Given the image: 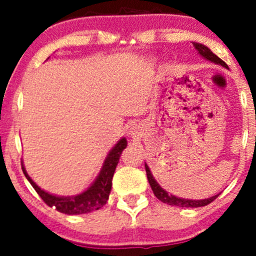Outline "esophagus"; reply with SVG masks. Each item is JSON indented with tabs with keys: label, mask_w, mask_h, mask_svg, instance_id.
I'll use <instances>...</instances> for the list:
<instances>
[{
	"label": "esophagus",
	"mask_w": 256,
	"mask_h": 256,
	"mask_svg": "<svg viewBox=\"0 0 256 256\" xmlns=\"http://www.w3.org/2000/svg\"><path fill=\"white\" fill-rule=\"evenodd\" d=\"M131 134H132V135H135V134H138V131H136L135 128H132V132H131Z\"/></svg>",
	"instance_id": "esophagus-1"
}]
</instances>
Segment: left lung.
I'll return each instance as SVG.
<instances>
[{"mask_svg": "<svg viewBox=\"0 0 256 256\" xmlns=\"http://www.w3.org/2000/svg\"><path fill=\"white\" fill-rule=\"evenodd\" d=\"M193 46H194V48L197 49L198 54H200L202 58L207 59V60L212 62V63H214V64H219V66H224V68H228V66H226V64L224 63L220 58H219V56H216V54H214L213 52H212L210 49L207 47V46L200 44V43H197V42H193ZM144 168H146L147 180H148L150 186H151L152 190H154V194L156 196V197L158 198L161 202L167 203V204H170V206H176V207H183V208L204 207V206H207V204H209V203L213 202V200L219 196V193H218V194L213 196V197L206 198V200H187V198L177 197V196H174V194H171V193L167 192L166 190H164V188H162L161 186L157 183V180H154L152 172L150 171V167L147 166V164H144Z\"/></svg>", "mask_w": 256, "mask_h": 256, "instance_id": "left-lung-1", "label": "left lung"}]
</instances>
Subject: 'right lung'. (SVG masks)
Instances as JSON below:
<instances>
[{
  "label": "right lung",
  "mask_w": 256,
  "mask_h": 256,
  "mask_svg": "<svg viewBox=\"0 0 256 256\" xmlns=\"http://www.w3.org/2000/svg\"><path fill=\"white\" fill-rule=\"evenodd\" d=\"M126 146H128L126 138H120L118 144L108 154L106 158L104 160L102 170H100L99 174L95 178L94 182L84 192L76 196H56L48 193L47 190H42L40 186L36 184L34 180L28 176L27 171H26L24 166H23V161L22 170L26 178L30 180L32 187L36 190V192L40 194V197L47 203L49 207H54L60 213L69 214V216L90 213V212L98 210L102 206L106 204L108 200H109L110 190H112L114 172H115L116 166L118 164L121 152L126 148Z\"/></svg>",
  "instance_id": "1"
}]
</instances>
